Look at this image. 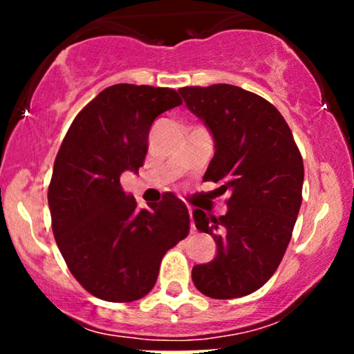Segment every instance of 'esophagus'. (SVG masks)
<instances>
[{"instance_id": "esophagus-1", "label": "esophagus", "mask_w": 354, "mask_h": 354, "mask_svg": "<svg viewBox=\"0 0 354 354\" xmlns=\"http://www.w3.org/2000/svg\"><path fill=\"white\" fill-rule=\"evenodd\" d=\"M188 213H189V218H191V231L194 230V225H193V209L188 208Z\"/></svg>"}]
</instances>
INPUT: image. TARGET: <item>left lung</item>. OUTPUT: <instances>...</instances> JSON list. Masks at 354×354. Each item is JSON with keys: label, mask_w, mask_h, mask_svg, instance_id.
<instances>
[{"label": "left lung", "mask_w": 354, "mask_h": 354, "mask_svg": "<svg viewBox=\"0 0 354 354\" xmlns=\"http://www.w3.org/2000/svg\"><path fill=\"white\" fill-rule=\"evenodd\" d=\"M178 91L214 140L203 180L230 193L223 216L193 211L196 228L214 238L218 251L191 278L209 298H241L273 276L293 234L303 200L301 153L281 113L254 93L233 84Z\"/></svg>", "instance_id": "left-lung-1"}]
</instances>
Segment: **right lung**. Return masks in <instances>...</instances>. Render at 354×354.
Here are the masks:
<instances>
[{"mask_svg":"<svg viewBox=\"0 0 354 354\" xmlns=\"http://www.w3.org/2000/svg\"><path fill=\"white\" fill-rule=\"evenodd\" d=\"M180 104L174 89L113 84L81 109L61 143L48 188L53 234L71 274L104 301L148 295L166 251L189 233L188 208L173 193L138 209L120 183L143 166L153 121Z\"/></svg>","mask_w":354,"mask_h":354,"instance_id":"obj_1","label":"right lung"}]
</instances>
